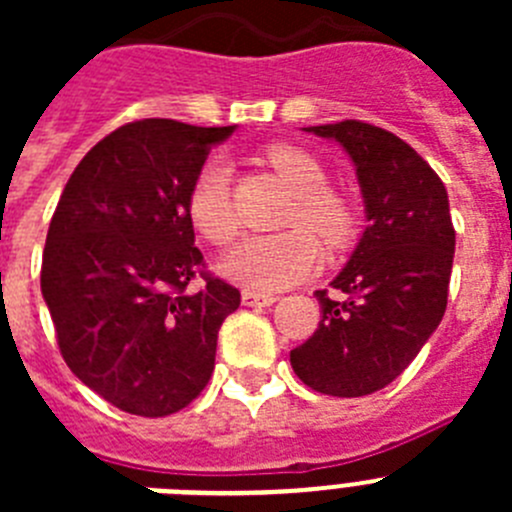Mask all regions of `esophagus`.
<instances>
[{"mask_svg":"<svg viewBox=\"0 0 512 512\" xmlns=\"http://www.w3.org/2000/svg\"><path fill=\"white\" fill-rule=\"evenodd\" d=\"M241 302L246 307H266V305H274V302H277V297L261 295V292H251V289H246V292L241 295Z\"/></svg>","mask_w":512,"mask_h":512,"instance_id":"34e87169","label":"esophagus"}]
</instances>
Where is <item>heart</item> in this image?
Listing matches in <instances>:
<instances>
[{"label":"heart","mask_w":512,"mask_h":512,"mask_svg":"<svg viewBox=\"0 0 512 512\" xmlns=\"http://www.w3.org/2000/svg\"><path fill=\"white\" fill-rule=\"evenodd\" d=\"M266 161L295 194L287 225L310 227L328 246L346 243L354 228V215L346 200L328 192V171L318 158L297 146H271ZM187 215L205 241L228 243L233 238L238 220L230 205V174L223 161H210L197 174L187 197ZM311 234L295 228L279 235H253L225 253L220 271L253 292L295 287L310 277L323 259L319 237Z\"/></svg>","instance_id":"obj_1"}]
</instances>
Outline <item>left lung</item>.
<instances>
[{"label": "left lung", "instance_id": "8db88e82", "mask_svg": "<svg viewBox=\"0 0 512 512\" xmlns=\"http://www.w3.org/2000/svg\"><path fill=\"white\" fill-rule=\"evenodd\" d=\"M302 130L336 140L348 153L366 228L330 282L348 297L315 292L323 320L289 361L315 392L364 397L408 369L446 312L456 246L449 194L405 140L369 122Z\"/></svg>", "mask_w": 512, "mask_h": 512}]
</instances>
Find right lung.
<instances>
[{
  "label": "right lung",
  "instance_id": "1",
  "mask_svg": "<svg viewBox=\"0 0 512 512\" xmlns=\"http://www.w3.org/2000/svg\"><path fill=\"white\" fill-rule=\"evenodd\" d=\"M235 133L138 120L102 138L63 187L40 289L71 372L115 408L164 418L215 369L217 330L241 292L205 277L187 197L212 146Z\"/></svg>",
  "mask_w": 512,
  "mask_h": 512
}]
</instances>
